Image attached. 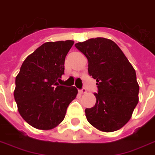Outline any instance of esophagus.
Masks as SVG:
<instances>
[{"label":"esophagus","instance_id":"1","mask_svg":"<svg viewBox=\"0 0 155 155\" xmlns=\"http://www.w3.org/2000/svg\"><path fill=\"white\" fill-rule=\"evenodd\" d=\"M79 93H81V94H85V93H87V89L85 88V87H83V88H82V89H80V90H78Z\"/></svg>","mask_w":155,"mask_h":155}]
</instances>
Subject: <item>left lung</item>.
<instances>
[{
	"instance_id": "8db88e82",
	"label": "left lung",
	"mask_w": 155,
	"mask_h": 155,
	"mask_svg": "<svg viewBox=\"0 0 155 155\" xmlns=\"http://www.w3.org/2000/svg\"><path fill=\"white\" fill-rule=\"evenodd\" d=\"M75 46L87 57L88 74L98 88L95 106L85 109L87 121L100 131H117L128 122L139 101L136 71L109 39L91 38Z\"/></svg>"
}]
</instances>
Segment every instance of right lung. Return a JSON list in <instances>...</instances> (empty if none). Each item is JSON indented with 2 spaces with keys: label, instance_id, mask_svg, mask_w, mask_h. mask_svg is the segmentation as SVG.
<instances>
[{
  "label": "right lung",
  "instance_id": "add662e5",
  "mask_svg": "<svg viewBox=\"0 0 155 155\" xmlns=\"http://www.w3.org/2000/svg\"><path fill=\"white\" fill-rule=\"evenodd\" d=\"M74 41H49L27 57L15 78V100L18 112L35 128L58 126L76 98L75 87L59 84L64 74V60Z\"/></svg>",
  "mask_w": 155,
  "mask_h": 155
}]
</instances>
